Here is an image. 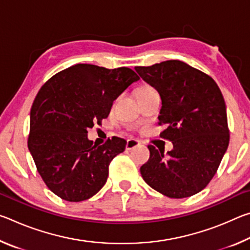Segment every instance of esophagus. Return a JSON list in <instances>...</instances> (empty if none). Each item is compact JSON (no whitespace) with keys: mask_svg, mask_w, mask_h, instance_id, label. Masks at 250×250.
Returning a JSON list of instances; mask_svg holds the SVG:
<instances>
[{"mask_svg":"<svg viewBox=\"0 0 250 250\" xmlns=\"http://www.w3.org/2000/svg\"><path fill=\"white\" fill-rule=\"evenodd\" d=\"M139 145H140V143H139V141H137V140H134V139H129L128 141H126V146H125V149L126 150H132V149H134L135 146H138Z\"/></svg>","mask_w":250,"mask_h":250,"instance_id":"obj_1","label":"esophagus"}]
</instances>
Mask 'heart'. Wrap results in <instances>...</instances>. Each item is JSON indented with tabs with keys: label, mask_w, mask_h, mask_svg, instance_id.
Masks as SVG:
<instances>
[{
	"label": "heart",
	"mask_w": 250,
	"mask_h": 250,
	"mask_svg": "<svg viewBox=\"0 0 250 250\" xmlns=\"http://www.w3.org/2000/svg\"><path fill=\"white\" fill-rule=\"evenodd\" d=\"M152 94H156V90L151 86H141V87H139L137 90H135V96H137L138 99L142 98V97L152 95Z\"/></svg>",
	"instance_id": "obj_1"
}]
</instances>
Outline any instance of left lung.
Instances as JSON below:
<instances>
[{
    "instance_id": "obj_1",
    "label": "left lung",
    "mask_w": 250,
    "mask_h": 250,
    "mask_svg": "<svg viewBox=\"0 0 250 250\" xmlns=\"http://www.w3.org/2000/svg\"><path fill=\"white\" fill-rule=\"evenodd\" d=\"M137 73L159 91L160 137L173 143L164 154L147 146L150 159L140 167L146 184L163 195L184 198L204 189L229 143L225 100L215 80L181 61L137 66Z\"/></svg>"
}]
</instances>
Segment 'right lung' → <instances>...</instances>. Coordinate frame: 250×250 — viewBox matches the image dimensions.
Instances as JSON below:
<instances>
[{
    "label": "right lung",
    "instance_id": "1",
    "mask_svg": "<svg viewBox=\"0 0 250 250\" xmlns=\"http://www.w3.org/2000/svg\"><path fill=\"white\" fill-rule=\"evenodd\" d=\"M139 76L128 67L77 64L54 75L34 99L27 146L46 186L62 200L86 201L105 184L110 162L125 149L115 137L103 146L88 129L108 117L113 100Z\"/></svg>",
    "mask_w": 250,
    "mask_h": 250
}]
</instances>
